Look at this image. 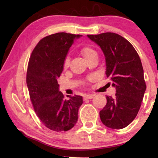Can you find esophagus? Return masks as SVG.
<instances>
[{
    "label": "esophagus",
    "mask_w": 158,
    "mask_h": 158,
    "mask_svg": "<svg viewBox=\"0 0 158 158\" xmlns=\"http://www.w3.org/2000/svg\"><path fill=\"white\" fill-rule=\"evenodd\" d=\"M94 96V94H86L85 96H83V99H84V100L92 99Z\"/></svg>",
    "instance_id": "34e87169"
}]
</instances>
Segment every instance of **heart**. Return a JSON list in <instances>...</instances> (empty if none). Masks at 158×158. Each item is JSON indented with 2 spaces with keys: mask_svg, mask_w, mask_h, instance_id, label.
<instances>
[{
  "mask_svg": "<svg viewBox=\"0 0 158 158\" xmlns=\"http://www.w3.org/2000/svg\"><path fill=\"white\" fill-rule=\"evenodd\" d=\"M80 53H81V55L83 56L86 60H89L91 58H92L93 56H96L97 53L96 52L95 50H94L92 48H90V47L88 46H84L83 48H81L80 49ZM70 64V60L69 57H66L64 60V68L66 69L67 67L69 66Z\"/></svg>",
  "mask_w": 158,
  "mask_h": 158,
  "instance_id": "obj_1",
  "label": "heart"
}]
</instances>
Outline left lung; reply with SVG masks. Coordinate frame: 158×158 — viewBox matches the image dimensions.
<instances>
[{
    "label": "left lung",
    "instance_id": "8db88e82",
    "mask_svg": "<svg viewBox=\"0 0 158 158\" xmlns=\"http://www.w3.org/2000/svg\"><path fill=\"white\" fill-rule=\"evenodd\" d=\"M88 37L100 46L105 55L106 75L116 89L115 97L106 96V105L100 111L104 125L122 129L135 119L146 90L140 57L131 43L113 32Z\"/></svg>",
    "mask_w": 158,
    "mask_h": 158
}]
</instances>
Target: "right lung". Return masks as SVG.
<instances>
[{
  "label": "right lung",
  "instance_id": "add662e5",
  "mask_svg": "<svg viewBox=\"0 0 158 158\" xmlns=\"http://www.w3.org/2000/svg\"><path fill=\"white\" fill-rule=\"evenodd\" d=\"M80 36L66 32L47 36L36 45L29 60L26 83L33 108L45 126L56 132L73 128L83 104L81 96L64 99L57 81L69 48Z\"/></svg>",
  "mask_w": 158,
  "mask_h": 158
}]
</instances>
